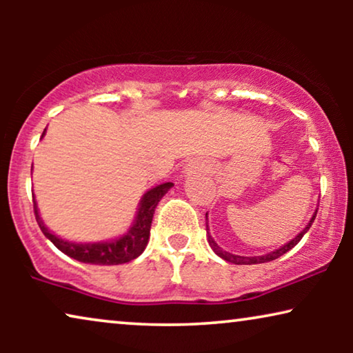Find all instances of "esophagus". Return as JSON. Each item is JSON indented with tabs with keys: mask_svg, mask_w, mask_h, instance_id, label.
I'll return each mask as SVG.
<instances>
[{
	"mask_svg": "<svg viewBox=\"0 0 353 353\" xmlns=\"http://www.w3.org/2000/svg\"><path fill=\"white\" fill-rule=\"evenodd\" d=\"M188 168H190V170H196V168H199V163H196V162L188 163Z\"/></svg>",
	"mask_w": 353,
	"mask_h": 353,
	"instance_id": "34e87169",
	"label": "esophagus"
}]
</instances>
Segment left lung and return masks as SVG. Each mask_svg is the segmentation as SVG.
Masks as SVG:
<instances>
[{
  "mask_svg": "<svg viewBox=\"0 0 353 353\" xmlns=\"http://www.w3.org/2000/svg\"><path fill=\"white\" fill-rule=\"evenodd\" d=\"M315 216H316V210H315V214L312 215L310 221H308V223L305 225V228H303V230L301 231V233H299V234L296 236V238H292L291 241H289V243L281 245V248L274 249V250H272V252H267V254H263V255H254V257H244V255H236V254L226 252V250L221 249L220 245L215 243V239L210 236V233H209V225H205V230H207V241H209V245L212 248V250H214V252H215L216 255H219V257L226 260V262L234 263V265H255V263L272 262V260L281 257L283 254H286L288 250H291V249L294 248V245H296V244L299 243V241H301V239L303 238V234H305L307 231L310 230V226H312V223H313V220H315ZM205 220H207V214H205Z\"/></svg>",
  "mask_w": 353,
  "mask_h": 353,
  "instance_id": "8db88e82",
  "label": "left lung"
}]
</instances>
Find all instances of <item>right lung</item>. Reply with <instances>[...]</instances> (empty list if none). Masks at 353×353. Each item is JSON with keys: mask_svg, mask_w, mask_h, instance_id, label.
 <instances>
[{"mask_svg": "<svg viewBox=\"0 0 353 353\" xmlns=\"http://www.w3.org/2000/svg\"><path fill=\"white\" fill-rule=\"evenodd\" d=\"M46 132V130H45ZM43 132L41 138L45 137ZM173 186V183H162L156 188L146 191L138 204L137 216H134L132 226L128 231L115 239L99 241V243H74V241L62 239L59 236L48 230V226L43 223L38 205L33 196V210H35V219L38 226L43 231V234L56 245L61 252H64L69 257L79 260L83 263L91 265H120L127 263L130 260L139 257L143 250L146 249L149 234H151V223L154 210L168 190Z\"/></svg>", "mask_w": 353, "mask_h": 353, "instance_id": "add662e5", "label": "right lung"}]
</instances>
